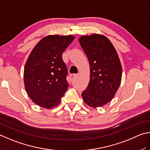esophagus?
Segmentation results:
<instances>
[{
  "instance_id": "esophagus-1",
  "label": "esophagus",
  "mask_w": 150,
  "mask_h": 150,
  "mask_svg": "<svg viewBox=\"0 0 150 150\" xmlns=\"http://www.w3.org/2000/svg\"><path fill=\"white\" fill-rule=\"evenodd\" d=\"M76 76H77V74H72L70 75V78L71 80H73Z\"/></svg>"
}]
</instances>
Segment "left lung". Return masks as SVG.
Instances as JSON below:
<instances>
[{
  "label": "left lung",
  "mask_w": 150,
  "mask_h": 150,
  "mask_svg": "<svg viewBox=\"0 0 150 150\" xmlns=\"http://www.w3.org/2000/svg\"><path fill=\"white\" fill-rule=\"evenodd\" d=\"M79 42L90 67V82L82 93V98L89 106L102 107L114 98L121 82L119 56L111 42L104 35H83Z\"/></svg>",
  "instance_id": "obj_1"
}]
</instances>
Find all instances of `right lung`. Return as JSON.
Instances as JSON below:
<instances>
[{"mask_svg": "<svg viewBox=\"0 0 150 150\" xmlns=\"http://www.w3.org/2000/svg\"><path fill=\"white\" fill-rule=\"evenodd\" d=\"M74 39L72 35L46 36L29 56L23 72L25 88L39 106L53 108L67 90L68 70L62 54Z\"/></svg>", "mask_w": 150, "mask_h": 150, "instance_id": "1", "label": "right lung"}]
</instances>
